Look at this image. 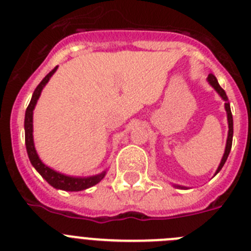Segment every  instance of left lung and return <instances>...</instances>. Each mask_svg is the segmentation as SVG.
Here are the masks:
<instances>
[{
	"label": "left lung",
	"instance_id": "1",
	"mask_svg": "<svg viewBox=\"0 0 251 251\" xmlns=\"http://www.w3.org/2000/svg\"><path fill=\"white\" fill-rule=\"evenodd\" d=\"M208 82L210 83V86L220 94V97L225 100V110H226V116H227V124H229V132H227V139H226V147H225V151H224V155L222 158V162H220L219 167L217 169V173L218 174L220 172V169L223 168V165L225 164L227 159V155L230 153V149H231V144H233V116H231V110H230V104L227 102V97H226V93H225L224 89L219 86L218 83V79L214 75H208ZM179 187V185H178ZM179 188H184V187H179Z\"/></svg>",
	"mask_w": 251,
	"mask_h": 251
}]
</instances>
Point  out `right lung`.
<instances>
[{"label":"right lung","mask_w":251,"mask_h":251,"mask_svg":"<svg viewBox=\"0 0 251 251\" xmlns=\"http://www.w3.org/2000/svg\"><path fill=\"white\" fill-rule=\"evenodd\" d=\"M57 71V67H54L53 70L50 71L42 80L41 83L37 86V88L34 89L33 94H32L31 102H29L28 107L26 109V116H25V142H26V149L27 154H28V158L31 160V164L33 165L34 169H36L38 173L42 176L43 179H46L48 184H50L52 187L56 188V189H62L67 190V192H79V190H84L87 188H91L93 185H96L97 183H100L105 176V172H102L100 174L93 176H87V178H82V176H64V174L58 173V172L50 169V167H47L46 164H43L42 160L40 159L38 154H37L36 149H34V143H33V109L34 105H36L37 100L40 98L41 92H42L43 87L47 84V82L50 80V78L52 77L54 72Z\"/></svg>","instance_id":"1"}]
</instances>
